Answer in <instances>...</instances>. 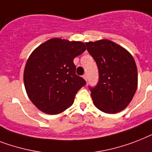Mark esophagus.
<instances>
[{
    "label": "esophagus",
    "mask_w": 152,
    "mask_h": 152,
    "mask_svg": "<svg viewBox=\"0 0 152 152\" xmlns=\"http://www.w3.org/2000/svg\"><path fill=\"white\" fill-rule=\"evenodd\" d=\"M83 78L84 79V80L87 81V74H84V75L83 76Z\"/></svg>",
    "instance_id": "1"
}]
</instances>
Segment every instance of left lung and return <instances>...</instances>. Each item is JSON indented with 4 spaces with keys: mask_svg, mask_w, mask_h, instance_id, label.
I'll use <instances>...</instances> for the list:
<instances>
[{
    "mask_svg": "<svg viewBox=\"0 0 152 152\" xmlns=\"http://www.w3.org/2000/svg\"><path fill=\"white\" fill-rule=\"evenodd\" d=\"M88 52L95 60L99 80L89 87L94 105L114 114L126 108L137 88V69L130 53L108 40L87 42Z\"/></svg>",
    "mask_w": 152,
    "mask_h": 152,
    "instance_id": "left-lung-1",
    "label": "left lung"
}]
</instances>
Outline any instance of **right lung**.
<instances>
[{
  "label": "right lung",
  "instance_id": "right-lung-1",
  "mask_svg": "<svg viewBox=\"0 0 152 152\" xmlns=\"http://www.w3.org/2000/svg\"><path fill=\"white\" fill-rule=\"evenodd\" d=\"M86 49L81 41L53 38L32 52L23 80L27 95L39 110L57 115L73 104L76 93L86 84L76 74L73 59Z\"/></svg>",
  "mask_w": 152,
  "mask_h": 152
}]
</instances>
